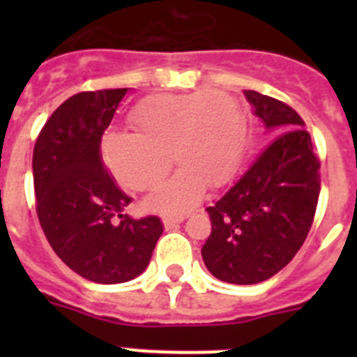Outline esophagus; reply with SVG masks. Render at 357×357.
I'll list each match as a JSON object with an SVG mask.
<instances>
[{
	"mask_svg": "<svg viewBox=\"0 0 357 357\" xmlns=\"http://www.w3.org/2000/svg\"><path fill=\"white\" fill-rule=\"evenodd\" d=\"M181 222H184V216H182V214H176V216H162V223L166 229L176 227Z\"/></svg>",
	"mask_w": 357,
	"mask_h": 357,
	"instance_id": "esophagus-1",
	"label": "esophagus"
}]
</instances>
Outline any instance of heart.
<instances>
[{
  "label": "heart",
  "instance_id": "heart-1",
  "mask_svg": "<svg viewBox=\"0 0 357 357\" xmlns=\"http://www.w3.org/2000/svg\"><path fill=\"white\" fill-rule=\"evenodd\" d=\"M130 125L135 134L105 135L103 159L132 191L153 188L175 160L181 169L146 198L148 209L159 213L189 209L206 184H225L238 168L247 132L238 100L223 91L150 96L132 109Z\"/></svg>",
  "mask_w": 357,
  "mask_h": 357
}]
</instances>
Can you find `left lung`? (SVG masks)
I'll return each instance as SVG.
<instances>
[{
	"label": "left lung",
	"instance_id": "left-lung-1",
	"mask_svg": "<svg viewBox=\"0 0 357 357\" xmlns=\"http://www.w3.org/2000/svg\"><path fill=\"white\" fill-rule=\"evenodd\" d=\"M255 114L280 132L254 157L213 207L202 247L207 270L230 284H257L280 272L301 250L320 197V159L295 109L245 91Z\"/></svg>",
	"mask_w": 357,
	"mask_h": 357
}]
</instances>
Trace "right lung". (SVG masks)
<instances>
[{
  "label": "right lung",
  "mask_w": 357,
  "mask_h": 357,
  "mask_svg": "<svg viewBox=\"0 0 357 357\" xmlns=\"http://www.w3.org/2000/svg\"><path fill=\"white\" fill-rule=\"evenodd\" d=\"M125 94L127 89L73 94L44 123L31 159L44 236L73 272L98 284L141 275L162 234L157 216H123L132 198L103 168V132Z\"/></svg>",
  "instance_id": "right-lung-1"
}]
</instances>
